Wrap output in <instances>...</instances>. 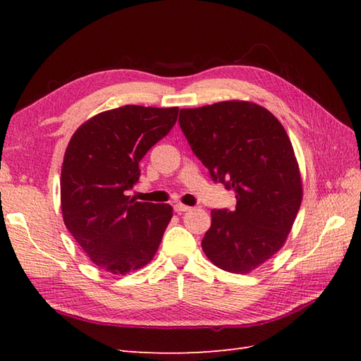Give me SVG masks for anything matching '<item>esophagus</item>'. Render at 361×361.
I'll return each mask as SVG.
<instances>
[{"mask_svg": "<svg viewBox=\"0 0 361 361\" xmlns=\"http://www.w3.org/2000/svg\"><path fill=\"white\" fill-rule=\"evenodd\" d=\"M173 209H175V212H178V214H181V212H186V211H189L190 208H189V206H186V204L176 203V204H173Z\"/></svg>", "mask_w": 361, "mask_h": 361, "instance_id": "obj_1", "label": "esophagus"}]
</instances>
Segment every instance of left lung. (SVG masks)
Wrapping results in <instances>:
<instances>
[{"label":"left lung","mask_w":361,"mask_h":361,"mask_svg":"<svg viewBox=\"0 0 361 361\" xmlns=\"http://www.w3.org/2000/svg\"><path fill=\"white\" fill-rule=\"evenodd\" d=\"M180 127L211 178L235 192V209H212L202 240L214 265L250 273L286 242L302 200L290 137L264 106L225 101L183 109Z\"/></svg>","instance_id":"1"}]
</instances>
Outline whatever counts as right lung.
Here are the masks:
<instances>
[{
    "instance_id": "add662e5",
    "label": "right lung",
    "mask_w": 361,
    "mask_h": 361,
    "mask_svg": "<svg viewBox=\"0 0 361 361\" xmlns=\"http://www.w3.org/2000/svg\"><path fill=\"white\" fill-rule=\"evenodd\" d=\"M178 109L124 105L96 114L68 144L60 198L68 231L102 270L126 274L149 264L172 219L171 204L127 195L140 161L171 132Z\"/></svg>"
}]
</instances>
